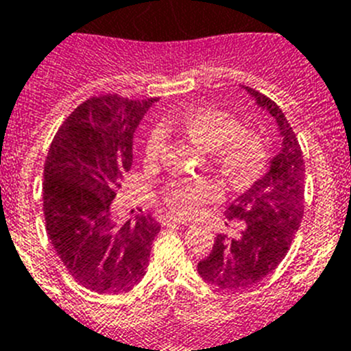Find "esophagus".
Listing matches in <instances>:
<instances>
[{"label": "esophagus", "instance_id": "obj_1", "mask_svg": "<svg viewBox=\"0 0 351 351\" xmlns=\"http://www.w3.org/2000/svg\"><path fill=\"white\" fill-rule=\"evenodd\" d=\"M165 223L167 225H176V223H178V225H184V226L191 225L190 221H186V219H182V218H178V216H167Z\"/></svg>", "mask_w": 351, "mask_h": 351}]
</instances>
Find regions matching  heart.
<instances>
[{"label": "heart", "mask_w": 351, "mask_h": 351, "mask_svg": "<svg viewBox=\"0 0 351 351\" xmlns=\"http://www.w3.org/2000/svg\"><path fill=\"white\" fill-rule=\"evenodd\" d=\"M165 132H181L213 154L230 184L246 186L256 179L265 165L267 151L258 132L239 125L230 114L214 107H193L182 116H165L160 126L149 132L144 158L154 163L167 144ZM221 195V184L213 178H173L160 188L161 200L179 216H195L207 202Z\"/></svg>", "instance_id": "heart-1"}]
</instances>
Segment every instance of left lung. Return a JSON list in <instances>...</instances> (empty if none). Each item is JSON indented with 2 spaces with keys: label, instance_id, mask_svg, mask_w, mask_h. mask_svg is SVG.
I'll list each match as a JSON object with an SVG mask.
<instances>
[{
  "label": "left lung",
  "instance_id": "1",
  "mask_svg": "<svg viewBox=\"0 0 351 351\" xmlns=\"http://www.w3.org/2000/svg\"><path fill=\"white\" fill-rule=\"evenodd\" d=\"M246 89L274 117L283 141L271 170L226 209V218L241 223V232L235 237L216 235L209 256L198 262L204 280L223 290L253 287L280 265L299 230L306 200V170L297 135L276 101Z\"/></svg>",
  "mask_w": 351,
  "mask_h": 351
}]
</instances>
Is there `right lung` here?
<instances>
[{"mask_svg":"<svg viewBox=\"0 0 351 351\" xmlns=\"http://www.w3.org/2000/svg\"><path fill=\"white\" fill-rule=\"evenodd\" d=\"M93 96L63 121L43 167V216L54 251L77 283L130 291L149 265L160 223L151 214L116 225L110 202L133 163V132L151 104Z\"/></svg>","mask_w":351,"mask_h":351,"instance_id":"1","label":"right lung"}]
</instances>
